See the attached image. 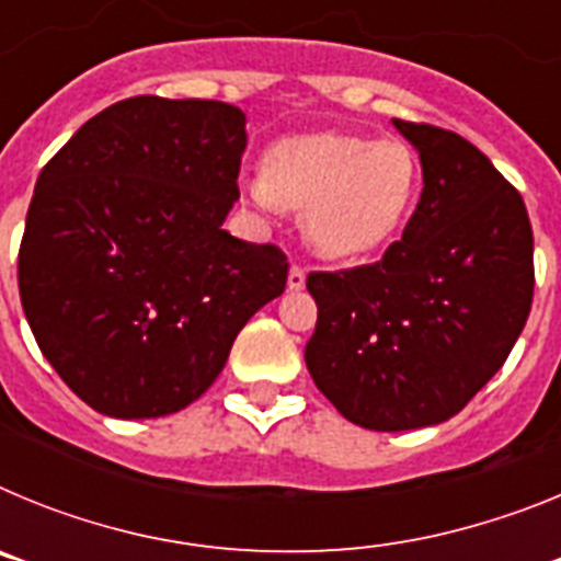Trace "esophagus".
I'll return each mask as SVG.
<instances>
[{
    "label": "esophagus",
    "instance_id": "esophagus-1",
    "mask_svg": "<svg viewBox=\"0 0 561 561\" xmlns=\"http://www.w3.org/2000/svg\"><path fill=\"white\" fill-rule=\"evenodd\" d=\"M289 291H300L306 286V272L304 266H291L289 270V280H286Z\"/></svg>",
    "mask_w": 561,
    "mask_h": 561
}]
</instances>
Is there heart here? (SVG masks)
<instances>
[{"mask_svg":"<svg viewBox=\"0 0 561 561\" xmlns=\"http://www.w3.org/2000/svg\"><path fill=\"white\" fill-rule=\"evenodd\" d=\"M421 165L408 142L320 131L280 140L264 173L244 182L257 210H304V236L317 255L351 261L385 247L408 221Z\"/></svg>","mask_w":561,"mask_h":561,"instance_id":"heart-1","label":"heart"}]
</instances>
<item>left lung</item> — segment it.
I'll use <instances>...</instances> for the list:
<instances>
[{
  "label": "left lung",
  "instance_id": "1",
  "mask_svg": "<svg viewBox=\"0 0 561 561\" xmlns=\"http://www.w3.org/2000/svg\"><path fill=\"white\" fill-rule=\"evenodd\" d=\"M419 151L421 199L381 261L311 272L306 365L342 415L376 433L433 427L503 368L534 297L525 202L460 134L393 121Z\"/></svg>",
  "mask_w": 561,
  "mask_h": 561
}]
</instances>
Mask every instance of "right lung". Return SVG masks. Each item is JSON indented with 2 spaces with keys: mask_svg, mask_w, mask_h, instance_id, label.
<instances>
[{
  "mask_svg": "<svg viewBox=\"0 0 561 561\" xmlns=\"http://www.w3.org/2000/svg\"><path fill=\"white\" fill-rule=\"evenodd\" d=\"M244 148L238 106L140 95L83 123L38 173L19 295L42 354L98 413L185 410L284 295V252L221 227Z\"/></svg>",
  "mask_w": 561,
  "mask_h": 561,
  "instance_id": "1",
  "label": "right lung"
}]
</instances>
